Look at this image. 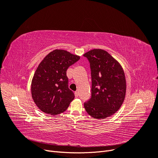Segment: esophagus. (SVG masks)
I'll list each match as a JSON object with an SVG mask.
<instances>
[{
	"mask_svg": "<svg viewBox=\"0 0 158 158\" xmlns=\"http://www.w3.org/2000/svg\"><path fill=\"white\" fill-rule=\"evenodd\" d=\"M74 94H75V97H76V98H78V97L79 96V93H78V92H75Z\"/></svg>",
	"mask_w": 158,
	"mask_h": 158,
	"instance_id": "esophagus-1",
	"label": "esophagus"
}]
</instances>
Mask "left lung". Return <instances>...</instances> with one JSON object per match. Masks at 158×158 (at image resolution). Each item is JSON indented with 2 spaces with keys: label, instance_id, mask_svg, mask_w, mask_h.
Returning <instances> with one entry per match:
<instances>
[{
  "label": "left lung",
  "instance_id": "left-lung-1",
  "mask_svg": "<svg viewBox=\"0 0 158 158\" xmlns=\"http://www.w3.org/2000/svg\"><path fill=\"white\" fill-rule=\"evenodd\" d=\"M90 64L92 97L84 103L91 117L103 119L113 115L125 100L126 79L120 63L103 49H94L84 54Z\"/></svg>",
  "mask_w": 158,
  "mask_h": 158
}]
</instances>
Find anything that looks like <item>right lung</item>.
Segmentation results:
<instances>
[{"label": "right lung", "mask_w": 158, "mask_h": 158, "mask_svg": "<svg viewBox=\"0 0 158 158\" xmlns=\"http://www.w3.org/2000/svg\"><path fill=\"white\" fill-rule=\"evenodd\" d=\"M67 51L55 49L42 60L31 81L33 102L41 111L51 115L64 112L74 98L69 88L66 70L80 59Z\"/></svg>", "instance_id": "add662e5"}]
</instances>
